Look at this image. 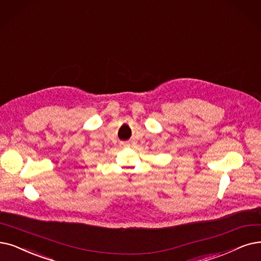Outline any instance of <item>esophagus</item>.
<instances>
[{"label": "esophagus", "instance_id": "34e87169", "mask_svg": "<svg viewBox=\"0 0 261 261\" xmlns=\"http://www.w3.org/2000/svg\"><path fill=\"white\" fill-rule=\"evenodd\" d=\"M125 145H128V144H125Z\"/></svg>", "mask_w": 261, "mask_h": 261}]
</instances>
